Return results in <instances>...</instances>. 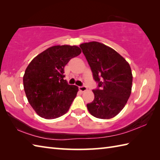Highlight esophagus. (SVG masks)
Segmentation results:
<instances>
[{
	"label": "esophagus",
	"mask_w": 160,
	"mask_h": 160,
	"mask_svg": "<svg viewBox=\"0 0 160 160\" xmlns=\"http://www.w3.org/2000/svg\"><path fill=\"white\" fill-rule=\"evenodd\" d=\"M79 89L80 91H82V92H84V91H86L87 90V87L86 86H81L79 87Z\"/></svg>",
	"instance_id": "1"
}]
</instances>
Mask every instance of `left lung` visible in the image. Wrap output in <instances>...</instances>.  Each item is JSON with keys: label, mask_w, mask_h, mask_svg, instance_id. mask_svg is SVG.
<instances>
[{"label": "left lung", "mask_w": 160, "mask_h": 160, "mask_svg": "<svg viewBox=\"0 0 160 160\" xmlns=\"http://www.w3.org/2000/svg\"><path fill=\"white\" fill-rule=\"evenodd\" d=\"M80 47L98 82V88L93 90L94 100L87 104L88 110L97 118H113L123 109L130 97L131 67L117 52L102 43L93 41Z\"/></svg>", "instance_id": "8db88e82"}]
</instances>
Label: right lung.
Here are the masks:
<instances>
[{
	"mask_svg": "<svg viewBox=\"0 0 160 160\" xmlns=\"http://www.w3.org/2000/svg\"><path fill=\"white\" fill-rule=\"evenodd\" d=\"M81 53L76 45L51 47L38 54L27 67L24 90L30 105L45 119H55L69 109L78 87L64 80V68Z\"/></svg>",
	"mask_w": 160,
	"mask_h": 160,
	"instance_id": "add662e5",
	"label": "right lung"
}]
</instances>
